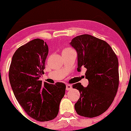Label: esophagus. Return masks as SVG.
Listing matches in <instances>:
<instances>
[{
  "instance_id": "obj_1",
  "label": "esophagus",
  "mask_w": 131,
  "mask_h": 131,
  "mask_svg": "<svg viewBox=\"0 0 131 131\" xmlns=\"http://www.w3.org/2000/svg\"><path fill=\"white\" fill-rule=\"evenodd\" d=\"M72 89V86L71 85L68 84V85H67V86H66V89H67V91H70Z\"/></svg>"
}]
</instances>
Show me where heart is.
<instances>
[{
	"label": "heart",
	"mask_w": 131,
	"mask_h": 131,
	"mask_svg": "<svg viewBox=\"0 0 131 131\" xmlns=\"http://www.w3.org/2000/svg\"><path fill=\"white\" fill-rule=\"evenodd\" d=\"M69 49H70V48H67V49H64V51H67V50H69Z\"/></svg>",
	"instance_id": "b5f03b06"
}]
</instances>
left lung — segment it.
Wrapping results in <instances>:
<instances>
[{
  "mask_svg": "<svg viewBox=\"0 0 131 131\" xmlns=\"http://www.w3.org/2000/svg\"><path fill=\"white\" fill-rule=\"evenodd\" d=\"M70 44L77 52V71L86 68L89 81L87 87L72 85L80 93L75 111L82 117H97L110 106L118 90V58L107 42L88 34L73 38Z\"/></svg>",
  "mask_w": 131,
  "mask_h": 131,
  "instance_id": "8db88e82",
  "label": "left lung"
}]
</instances>
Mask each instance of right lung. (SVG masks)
Listing matches in <instances>:
<instances>
[{"label": "right lung", "instance_id": "1", "mask_svg": "<svg viewBox=\"0 0 131 131\" xmlns=\"http://www.w3.org/2000/svg\"><path fill=\"white\" fill-rule=\"evenodd\" d=\"M48 46L35 39L14 52L9 72L10 86L17 101L31 118L40 122L57 117L61 100L65 94L62 82L49 84L39 79L44 73Z\"/></svg>", "mask_w": 131, "mask_h": 131}]
</instances>
